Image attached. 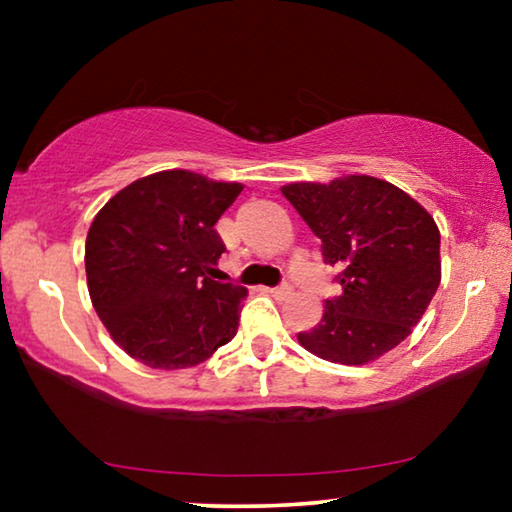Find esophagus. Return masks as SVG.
Returning <instances> with one entry per match:
<instances>
[{
  "mask_svg": "<svg viewBox=\"0 0 512 512\" xmlns=\"http://www.w3.org/2000/svg\"><path fill=\"white\" fill-rule=\"evenodd\" d=\"M268 291H270L275 298H286V296H291L293 289H291L289 282H282L279 286H272V289H268Z\"/></svg>",
  "mask_w": 512,
  "mask_h": 512,
  "instance_id": "esophagus-1",
  "label": "esophagus"
}]
</instances>
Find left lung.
I'll use <instances>...</instances> for the list:
<instances>
[{
	"label": "left lung",
	"instance_id": "left-lung-1",
	"mask_svg": "<svg viewBox=\"0 0 512 512\" xmlns=\"http://www.w3.org/2000/svg\"><path fill=\"white\" fill-rule=\"evenodd\" d=\"M284 198L321 240L340 272V296L298 342L319 359L363 366L419 324L440 284V233L433 216L389 181L352 174L331 184L282 186Z\"/></svg>",
	"mask_w": 512,
	"mask_h": 512
}]
</instances>
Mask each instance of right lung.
<instances>
[{"instance_id":"1","label":"right lung","mask_w":512,"mask_h":512,"mask_svg":"<svg viewBox=\"0 0 512 512\" xmlns=\"http://www.w3.org/2000/svg\"><path fill=\"white\" fill-rule=\"evenodd\" d=\"M240 184L165 170L132 181L90 223V300L111 338L149 368L198 366L235 338L247 289L216 282V221Z\"/></svg>"}]
</instances>
